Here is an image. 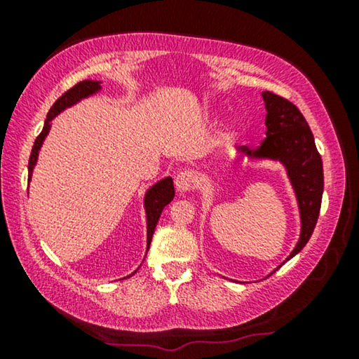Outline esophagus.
<instances>
[{"instance_id":"34e87169","label":"esophagus","mask_w":359,"mask_h":359,"mask_svg":"<svg viewBox=\"0 0 359 359\" xmlns=\"http://www.w3.org/2000/svg\"><path fill=\"white\" fill-rule=\"evenodd\" d=\"M196 184H198V178H196V175L189 170L181 171V173L176 175L175 178V186L178 193H189L191 189H194Z\"/></svg>"}]
</instances>
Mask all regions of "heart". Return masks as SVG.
I'll return each mask as SVG.
<instances>
[{"instance_id":"1","label":"heart","mask_w":359,"mask_h":359,"mask_svg":"<svg viewBox=\"0 0 359 359\" xmlns=\"http://www.w3.org/2000/svg\"><path fill=\"white\" fill-rule=\"evenodd\" d=\"M224 129H225V132H230V130H232V129H233V122H232V121H229L227 124H225Z\"/></svg>"}]
</instances>
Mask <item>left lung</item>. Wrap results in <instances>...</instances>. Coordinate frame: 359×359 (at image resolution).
Returning <instances> with one entry per match:
<instances>
[{
	"label": "left lung",
	"mask_w": 359,
	"mask_h": 359,
	"mask_svg": "<svg viewBox=\"0 0 359 359\" xmlns=\"http://www.w3.org/2000/svg\"><path fill=\"white\" fill-rule=\"evenodd\" d=\"M262 97L266 109V139L257 149L238 147L235 161H278L286 170L301 219V233L291 255L283 262L286 263L306 247L316 229L323 193V166L311 127L301 111L271 91H263Z\"/></svg>",
	"instance_id": "8db88e82"
}]
</instances>
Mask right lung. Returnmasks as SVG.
Here are the masks:
<instances>
[{"instance_id":"obj_1","label":"right lung","mask_w":359,"mask_h":359,"mask_svg":"<svg viewBox=\"0 0 359 359\" xmlns=\"http://www.w3.org/2000/svg\"><path fill=\"white\" fill-rule=\"evenodd\" d=\"M102 90L101 81L96 80H83L80 83H76L72 90H68L65 95H62L58 100L53 102V106L48 111L47 119L43 122V129L41 132V135L37 137L36 142H34L32 151H31V158H29V183H31L34 168L37 165V158H39V151H41L43 140L47 139L48 132H50L52 127V121L55 117L67 109V107H72L80 102L81 100H86V97L95 96ZM175 198V186H173V180L170 176L160 180L158 183L151 184L147 193L144 196V209H145V217H147V252H149L151 237H154L155 227L158 224V219L161 215V210L165 209L166 204H170ZM134 273H137V269ZM132 273V274H134ZM132 274H129L127 278H130Z\"/></svg>"}]
</instances>
